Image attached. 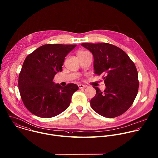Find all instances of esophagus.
Here are the masks:
<instances>
[{"label":"esophagus","mask_w":158,"mask_h":158,"mask_svg":"<svg viewBox=\"0 0 158 158\" xmlns=\"http://www.w3.org/2000/svg\"><path fill=\"white\" fill-rule=\"evenodd\" d=\"M79 89H83V88H86L87 86L86 85H83V84H79Z\"/></svg>","instance_id":"34e87169"}]
</instances>
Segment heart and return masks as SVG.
I'll list each match as a JSON object with an SVG mask.
<instances>
[{"instance_id": "heart-1", "label": "heart", "mask_w": 158, "mask_h": 158, "mask_svg": "<svg viewBox=\"0 0 158 158\" xmlns=\"http://www.w3.org/2000/svg\"><path fill=\"white\" fill-rule=\"evenodd\" d=\"M90 54V53L89 51H86V50L81 49V50H79V51L77 52L76 56H77V59H80V58H81V57H84V56H87V55H88V54Z\"/></svg>"}]
</instances>
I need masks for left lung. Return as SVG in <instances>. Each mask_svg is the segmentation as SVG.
<instances>
[{
  "mask_svg": "<svg viewBox=\"0 0 158 158\" xmlns=\"http://www.w3.org/2000/svg\"><path fill=\"white\" fill-rule=\"evenodd\" d=\"M94 58L95 73L102 75L106 89L96 91L90 100L92 108L107 118L121 115L132 104L138 92V73L126 52L109 43H82Z\"/></svg>",
  "mask_w": 158,
  "mask_h": 158,
  "instance_id": "obj_1",
  "label": "left lung"
}]
</instances>
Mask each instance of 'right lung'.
<instances>
[{
	"mask_svg": "<svg viewBox=\"0 0 158 158\" xmlns=\"http://www.w3.org/2000/svg\"><path fill=\"white\" fill-rule=\"evenodd\" d=\"M76 46L44 44L26 58L19 75L18 87L24 106L33 114L51 118L69 107L78 86L68 84L62 87L54 84L53 79L62 71L65 57Z\"/></svg>",
	"mask_w": 158,
	"mask_h": 158,
	"instance_id": "right-lung-1",
	"label": "right lung"
}]
</instances>
